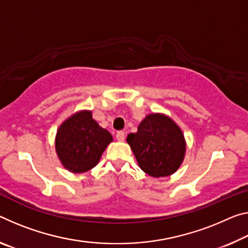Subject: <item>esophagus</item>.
I'll return each mask as SVG.
<instances>
[{
	"label": "esophagus",
	"mask_w": 248,
	"mask_h": 248,
	"mask_svg": "<svg viewBox=\"0 0 248 248\" xmlns=\"http://www.w3.org/2000/svg\"><path fill=\"white\" fill-rule=\"evenodd\" d=\"M125 138V135H124V131H118L116 133V139L118 141H124Z\"/></svg>",
	"instance_id": "34e87169"
}]
</instances>
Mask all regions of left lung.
Returning a JSON list of instances; mask_svg holds the SVG:
<instances>
[{"instance_id":"obj_1","label":"left lung","mask_w":248,"mask_h":248,"mask_svg":"<svg viewBox=\"0 0 248 248\" xmlns=\"http://www.w3.org/2000/svg\"><path fill=\"white\" fill-rule=\"evenodd\" d=\"M127 142L141 170L153 178L173 174L182 164L186 149L181 128L163 113L148 115L138 131L129 133Z\"/></svg>"}]
</instances>
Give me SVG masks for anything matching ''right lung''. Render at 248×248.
Returning a JSON list of instances; mask_svg holds the SVG:
<instances>
[{
  "mask_svg": "<svg viewBox=\"0 0 248 248\" xmlns=\"http://www.w3.org/2000/svg\"><path fill=\"white\" fill-rule=\"evenodd\" d=\"M111 141L112 136L93 119L92 111L81 110L57 129L55 148L65 169L82 173L97 166Z\"/></svg>",
  "mask_w": 248,
  "mask_h": 248,
  "instance_id": "add662e5",
  "label": "right lung"
}]
</instances>
